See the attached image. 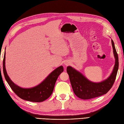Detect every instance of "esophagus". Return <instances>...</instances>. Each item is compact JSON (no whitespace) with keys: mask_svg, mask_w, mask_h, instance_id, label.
<instances>
[{"mask_svg":"<svg viewBox=\"0 0 124 124\" xmlns=\"http://www.w3.org/2000/svg\"><path fill=\"white\" fill-rule=\"evenodd\" d=\"M68 64H69V63H66V64H65V65H68Z\"/></svg>","mask_w":124,"mask_h":124,"instance_id":"1","label":"esophagus"}]
</instances>
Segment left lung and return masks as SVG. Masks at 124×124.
Returning <instances> with one entry per match:
<instances>
[{
  "instance_id": "8db88e82",
  "label": "left lung",
  "mask_w": 124,
  "mask_h": 124,
  "mask_svg": "<svg viewBox=\"0 0 124 124\" xmlns=\"http://www.w3.org/2000/svg\"><path fill=\"white\" fill-rule=\"evenodd\" d=\"M114 54L115 58V64L113 72L108 79L101 82L94 83L88 80L82 74L71 67L67 68L72 88L74 94L82 99H90L101 96L107 93L113 87L116 79L119 62L118 56L115 47L114 43L111 39Z\"/></svg>"
}]
</instances>
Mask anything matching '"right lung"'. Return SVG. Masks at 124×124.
Here are the masks:
<instances>
[{
    "label": "right lung",
    "mask_w": 124,
    "mask_h": 124,
    "mask_svg": "<svg viewBox=\"0 0 124 124\" xmlns=\"http://www.w3.org/2000/svg\"><path fill=\"white\" fill-rule=\"evenodd\" d=\"M5 52L3 60L4 74L8 85L17 96L25 100L36 102H42L50 97L57 78L64 71L62 66L55 69L44 81L36 87L28 89L22 88L14 83L7 75L5 68Z\"/></svg>",
    "instance_id": "obj_1"
}]
</instances>
